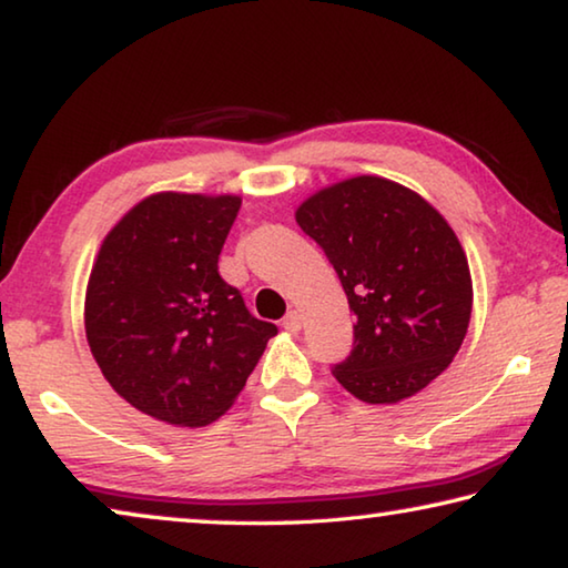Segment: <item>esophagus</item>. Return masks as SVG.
<instances>
[{
    "mask_svg": "<svg viewBox=\"0 0 568 568\" xmlns=\"http://www.w3.org/2000/svg\"><path fill=\"white\" fill-rule=\"evenodd\" d=\"M301 325H303V315L297 313V311H291V313H287L285 318H283V328L291 331V333L301 331Z\"/></svg>",
    "mask_w": 568,
    "mask_h": 568,
    "instance_id": "obj_1",
    "label": "esophagus"
}]
</instances>
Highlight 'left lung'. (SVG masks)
<instances>
[{
    "label": "left lung",
    "mask_w": 568,
    "mask_h": 568,
    "mask_svg": "<svg viewBox=\"0 0 568 568\" xmlns=\"http://www.w3.org/2000/svg\"><path fill=\"white\" fill-rule=\"evenodd\" d=\"M295 220L328 255L355 313L335 381L373 406L416 396L454 361L474 307L446 217L398 182L358 175L315 192Z\"/></svg>",
    "instance_id": "1"
}]
</instances>
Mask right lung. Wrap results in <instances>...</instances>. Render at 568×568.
I'll use <instances>...</instances> for the list:
<instances>
[{
	"label": "right lung",
	"instance_id": "right-lung-1",
	"mask_svg": "<svg viewBox=\"0 0 568 568\" xmlns=\"http://www.w3.org/2000/svg\"><path fill=\"white\" fill-rule=\"evenodd\" d=\"M237 195L155 192L122 215L94 257L84 331L118 396L170 426L233 406L277 328L217 273Z\"/></svg>",
	"mask_w": 568,
	"mask_h": 568
}]
</instances>
